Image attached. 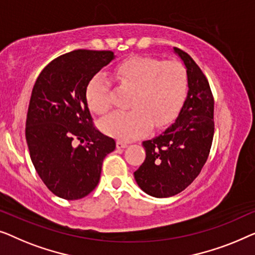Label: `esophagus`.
I'll list each match as a JSON object with an SVG mask.
<instances>
[{"label":"esophagus","mask_w":255,"mask_h":255,"mask_svg":"<svg viewBox=\"0 0 255 255\" xmlns=\"http://www.w3.org/2000/svg\"><path fill=\"white\" fill-rule=\"evenodd\" d=\"M128 146V143L124 142V141H120V139H118L117 141V148L118 149H124V148H127Z\"/></svg>","instance_id":"esophagus-1"}]
</instances>
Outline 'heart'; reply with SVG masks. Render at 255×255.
<instances>
[{
	"instance_id": "1",
	"label": "heart",
	"mask_w": 255,
	"mask_h": 255,
	"mask_svg": "<svg viewBox=\"0 0 255 255\" xmlns=\"http://www.w3.org/2000/svg\"><path fill=\"white\" fill-rule=\"evenodd\" d=\"M120 87L132 90L130 111L114 112L100 121L107 135L130 141L144 135L151 126L158 129L178 116L187 93L188 76L178 62L151 56H132L114 69ZM111 83L104 74H96L88 83L85 98L90 110L104 114L111 109Z\"/></svg>"
}]
</instances>
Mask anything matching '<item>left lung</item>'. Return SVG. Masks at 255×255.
<instances>
[{
	"instance_id": "left-lung-1",
	"label": "left lung",
	"mask_w": 255,
	"mask_h": 255,
	"mask_svg": "<svg viewBox=\"0 0 255 255\" xmlns=\"http://www.w3.org/2000/svg\"><path fill=\"white\" fill-rule=\"evenodd\" d=\"M173 49L187 69V98L174 124L143 142L145 159L134 172L139 188L155 198H170L194 181L209 156L215 131L209 82L187 53Z\"/></svg>"
}]
</instances>
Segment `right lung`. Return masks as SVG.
<instances>
[{
	"label": "right lung",
	"mask_w": 255,
	"mask_h": 255,
	"mask_svg": "<svg viewBox=\"0 0 255 255\" xmlns=\"http://www.w3.org/2000/svg\"><path fill=\"white\" fill-rule=\"evenodd\" d=\"M113 59L112 51L77 49L49 62L35 81L25 136L35 171L59 198L90 194L104 158L116 149L93 125L85 98L89 82Z\"/></svg>",
	"instance_id": "add662e5"
}]
</instances>
